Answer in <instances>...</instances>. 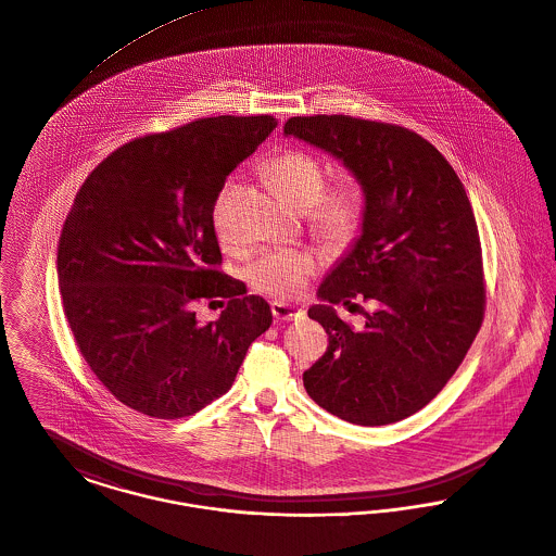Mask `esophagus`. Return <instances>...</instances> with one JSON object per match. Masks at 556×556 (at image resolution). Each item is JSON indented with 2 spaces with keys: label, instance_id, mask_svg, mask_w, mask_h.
I'll list each match as a JSON object with an SVG mask.
<instances>
[{
  "label": "esophagus",
  "instance_id": "obj_1",
  "mask_svg": "<svg viewBox=\"0 0 556 556\" xmlns=\"http://www.w3.org/2000/svg\"><path fill=\"white\" fill-rule=\"evenodd\" d=\"M270 311H273V317L277 321H294L302 315V308L286 304V302H277V300L270 304Z\"/></svg>",
  "mask_w": 556,
  "mask_h": 556
}]
</instances>
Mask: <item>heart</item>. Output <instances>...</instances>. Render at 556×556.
I'll list each match as a JSON object with an SVG mask.
<instances>
[{
  "label": "heart",
  "instance_id": "1",
  "mask_svg": "<svg viewBox=\"0 0 556 556\" xmlns=\"http://www.w3.org/2000/svg\"><path fill=\"white\" fill-rule=\"evenodd\" d=\"M266 174L275 189L292 205L313 207L317 230L329 241H349L361 223V197L355 187L340 185L326 191V167L304 151H283L266 162ZM216 230L227 232L216 207ZM321 266V256L308 248H283L264 252L250 266V281L264 294L292 300L300 294L311 275Z\"/></svg>",
  "mask_w": 556,
  "mask_h": 556
}]
</instances>
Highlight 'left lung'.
Listing matches in <instances>:
<instances>
[{
  "mask_svg": "<svg viewBox=\"0 0 556 556\" xmlns=\"http://www.w3.org/2000/svg\"><path fill=\"white\" fill-rule=\"evenodd\" d=\"M300 138L357 178L361 235L327 273L308 308L329 346L304 371L308 396L361 426L399 422L456 374L485 313L477 220L454 167L420 134L349 115L292 117ZM353 296L377 308L355 332L332 306Z\"/></svg>",
  "mask_w": 556,
  "mask_h": 556,
  "instance_id": "1",
  "label": "left lung"
}]
</instances>
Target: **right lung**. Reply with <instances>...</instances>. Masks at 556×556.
<instances>
[{"label": "right lung", "mask_w": 556, "mask_h": 556, "mask_svg": "<svg viewBox=\"0 0 556 556\" xmlns=\"http://www.w3.org/2000/svg\"><path fill=\"white\" fill-rule=\"evenodd\" d=\"M275 128L273 115H220L136 138L75 195L56 254L66 321L104 389L144 416L176 420L223 396L273 324L264 298L218 270L214 205ZM216 296L226 311L199 325L194 302Z\"/></svg>", "instance_id": "1"}]
</instances>
